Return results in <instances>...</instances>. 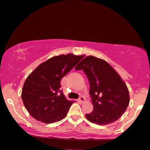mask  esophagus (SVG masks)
Listing matches in <instances>:
<instances>
[{"instance_id":"esophagus-1","label":"esophagus","mask_w":150,"mask_h":150,"mask_svg":"<svg viewBox=\"0 0 150 150\" xmlns=\"http://www.w3.org/2000/svg\"><path fill=\"white\" fill-rule=\"evenodd\" d=\"M85 98L84 97H83V96H81L80 97H79V99H78V101H79V102H80V103H83V102H85Z\"/></svg>"}]
</instances>
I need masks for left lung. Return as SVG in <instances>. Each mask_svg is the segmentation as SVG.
<instances>
[{"mask_svg":"<svg viewBox=\"0 0 150 150\" xmlns=\"http://www.w3.org/2000/svg\"><path fill=\"white\" fill-rule=\"evenodd\" d=\"M82 69L90 83L93 110L86 115L95 124L104 125L120 118L129 103V91L118 73L102 59L86 57L75 67Z\"/></svg>","mask_w":150,"mask_h":150,"instance_id":"obj_1","label":"left lung"}]
</instances>
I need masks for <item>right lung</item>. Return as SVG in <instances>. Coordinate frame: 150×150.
Listing matches in <instances>:
<instances>
[{"mask_svg":"<svg viewBox=\"0 0 150 150\" xmlns=\"http://www.w3.org/2000/svg\"><path fill=\"white\" fill-rule=\"evenodd\" d=\"M83 57L71 53L44 62L24 83L21 97L26 109L36 120L53 123L65 118L73 101L60 91L61 79Z\"/></svg>","mask_w":150,"mask_h":150,"instance_id":"1","label":"right lung"}]
</instances>
